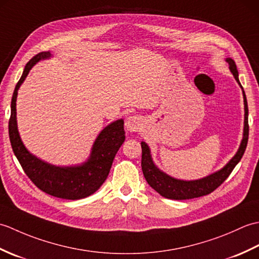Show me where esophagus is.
Here are the masks:
<instances>
[{"label": "esophagus", "mask_w": 259, "mask_h": 259, "mask_svg": "<svg viewBox=\"0 0 259 259\" xmlns=\"http://www.w3.org/2000/svg\"><path fill=\"white\" fill-rule=\"evenodd\" d=\"M142 123H144V121L139 115H131V117L126 118L124 125L126 131H129V133H137L141 129Z\"/></svg>", "instance_id": "esophagus-1"}]
</instances>
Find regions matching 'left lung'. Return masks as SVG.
<instances>
[{"label": "left lung", "instance_id": "left-lung-1", "mask_svg": "<svg viewBox=\"0 0 259 259\" xmlns=\"http://www.w3.org/2000/svg\"><path fill=\"white\" fill-rule=\"evenodd\" d=\"M226 61L229 64V70L233 73L234 78L237 81L243 90L244 97V109H245V119H244V134L243 139H241L240 146L238 148L236 155L230 159V160L225 164V166L213 172L211 175L203 177L197 180H181L174 178L171 176L163 172L162 170L159 169L155 162L152 160L150 148L145 141H141L142 148V157H141V168L144 172L147 183L150 185L151 188L155 189L158 194L162 197L168 198V199L175 200H184L191 199V198H198L201 196H206L210 194L214 189L218 188L225 180L228 178V176L232 174L234 168L236 167L244 152L246 150L247 142H248V134H249V125H248V106H247V99L245 91L241 87L238 79V70L236 67V63L232 58H227Z\"/></svg>", "mask_w": 259, "mask_h": 259}]
</instances>
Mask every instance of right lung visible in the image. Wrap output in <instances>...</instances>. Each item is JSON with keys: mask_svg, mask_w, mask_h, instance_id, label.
Returning <instances> with one entry per match:
<instances>
[{"mask_svg": "<svg viewBox=\"0 0 259 259\" xmlns=\"http://www.w3.org/2000/svg\"><path fill=\"white\" fill-rule=\"evenodd\" d=\"M50 52H41L26 63L21 79L16 84L9 121V136L15 157L32 183L47 194L62 199H81L100 188L111 169L115 153L125 139L123 120L119 119L103 128L93 142L90 157L76 166H54L32 155L22 142L16 121V98L21 84L34 64L50 59Z\"/></svg>", "mask_w": 259, "mask_h": 259, "instance_id": "add662e5", "label": "right lung"}]
</instances>
